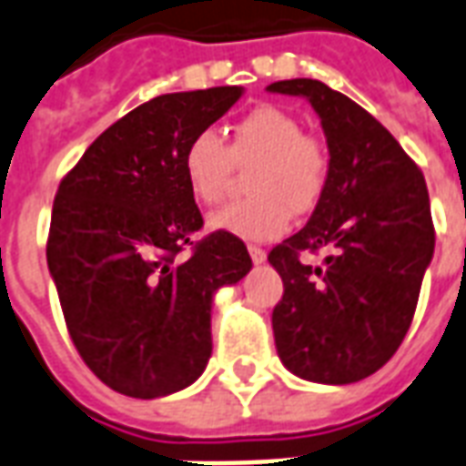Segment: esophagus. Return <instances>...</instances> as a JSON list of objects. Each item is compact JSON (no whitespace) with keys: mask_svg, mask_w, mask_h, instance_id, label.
Masks as SVG:
<instances>
[{"mask_svg":"<svg viewBox=\"0 0 466 466\" xmlns=\"http://www.w3.org/2000/svg\"><path fill=\"white\" fill-rule=\"evenodd\" d=\"M248 253H250V258H253L255 265H262V262L268 260V253H265V250L258 246H248Z\"/></svg>","mask_w":466,"mask_h":466,"instance_id":"1","label":"esophagus"}]
</instances>
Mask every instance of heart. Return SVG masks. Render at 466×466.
<instances>
[{
  "mask_svg": "<svg viewBox=\"0 0 466 466\" xmlns=\"http://www.w3.org/2000/svg\"><path fill=\"white\" fill-rule=\"evenodd\" d=\"M250 198L208 216V226L243 240H272L289 226V211L309 213L327 188L329 162L321 145L279 107L260 105L230 127L228 147L204 129L188 139L181 157L184 179L196 201L216 204L236 167H249Z\"/></svg>",
  "mask_w": 466,
  "mask_h": 466,
  "instance_id": "b5f03b06",
  "label": "heart"
}]
</instances>
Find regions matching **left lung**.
Wrapping results in <instances>:
<instances>
[{"label": "left lung", "mask_w": 466, "mask_h": 466, "mask_svg": "<svg viewBox=\"0 0 466 466\" xmlns=\"http://www.w3.org/2000/svg\"><path fill=\"white\" fill-rule=\"evenodd\" d=\"M268 90L307 97L329 147L312 218L268 255L285 285L272 309L278 356L304 380L356 383L388 363L410 329L435 253L425 177L373 115L321 80ZM319 247L335 250L324 268L299 260Z\"/></svg>", "instance_id": "left-lung-1"}]
</instances>
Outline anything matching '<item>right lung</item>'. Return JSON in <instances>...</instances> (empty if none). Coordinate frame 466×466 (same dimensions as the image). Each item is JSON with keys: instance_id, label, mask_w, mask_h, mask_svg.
Wrapping results in <instances>:
<instances>
[{"instance_id": "add662e5", "label": "right lung", "mask_w": 466, "mask_h": 466, "mask_svg": "<svg viewBox=\"0 0 466 466\" xmlns=\"http://www.w3.org/2000/svg\"><path fill=\"white\" fill-rule=\"evenodd\" d=\"M240 96L223 86L152 97L105 129L58 187L48 270L73 344L117 393L149 400L191 386L211 359L213 295L253 268L230 233L194 243L204 218L181 169L188 139Z\"/></svg>"}]
</instances>
